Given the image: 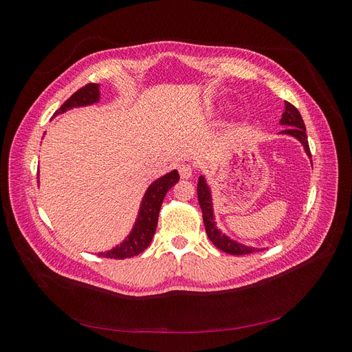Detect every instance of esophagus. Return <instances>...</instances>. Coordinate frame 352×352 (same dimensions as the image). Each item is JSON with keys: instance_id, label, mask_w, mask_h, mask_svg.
Listing matches in <instances>:
<instances>
[{"instance_id": "obj_1", "label": "esophagus", "mask_w": 352, "mask_h": 352, "mask_svg": "<svg viewBox=\"0 0 352 352\" xmlns=\"http://www.w3.org/2000/svg\"><path fill=\"white\" fill-rule=\"evenodd\" d=\"M177 170H179V175H180V177H182V179L192 177L194 168L190 167L189 164H179V166H177Z\"/></svg>"}]
</instances>
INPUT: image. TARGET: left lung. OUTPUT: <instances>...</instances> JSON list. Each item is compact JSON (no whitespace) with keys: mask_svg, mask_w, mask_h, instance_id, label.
Returning a JSON list of instances; mask_svg holds the SVG:
<instances>
[{"mask_svg":"<svg viewBox=\"0 0 352 352\" xmlns=\"http://www.w3.org/2000/svg\"><path fill=\"white\" fill-rule=\"evenodd\" d=\"M282 126L285 127V131H282V135H289L295 138L296 141H300L301 145L304 146V151L308 157H311L310 153V146H308V140H307V133H305V124L302 117L291 102L285 101V111L282 114L280 119ZM313 166V163H311ZM197 194H198V201H199V207L202 211V219H204V225H206V232L210 238V241L216 245V247L221 251H225L232 255H243V254H251L255 251H263V248H255V247H248V245H243L235 239H230L226 233H221V230L216 225V216H214V207H212V197H211V188L207 182L206 176H199L198 177V184H197Z\"/></svg>","mask_w":352,"mask_h":352,"instance_id":"8db88e82","label":"left lung"}]
</instances>
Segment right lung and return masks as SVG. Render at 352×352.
<instances>
[{"label": "right lung", "instance_id": "add662e5", "mask_svg": "<svg viewBox=\"0 0 352 352\" xmlns=\"http://www.w3.org/2000/svg\"><path fill=\"white\" fill-rule=\"evenodd\" d=\"M100 101V85L97 83H88L83 88L74 92L72 97L65 101V104L54 113V116L66 113L67 110L76 109V107H87ZM179 173L177 170H172L167 175L158 177L157 180L146 188L145 194L142 197L140 211H138V217L135 220V225L132 230L119 245H116L111 250L98 252L100 257L107 258H131L135 255L141 254L148 245L151 243L153 236L157 229V221L160 208H162L163 199L167 194V190L177 184ZM39 182V180H38Z\"/></svg>", "mask_w": 352, "mask_h": 352}]
</instances>
